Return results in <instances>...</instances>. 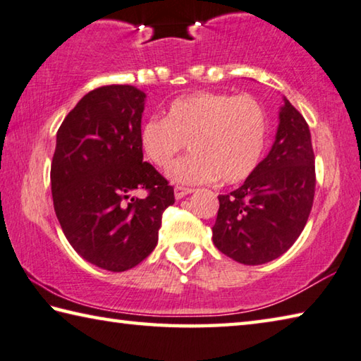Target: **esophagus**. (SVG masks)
<instances>
[{
  "label": "esophagus",
  "instance_id": "1",
  "mask_svg": "<svg viewBox=\"0 0 361 361\" xmlns=\"http://www.w3.org/2000/svg\"><path fill=\"white\" fill-rule=\"evenodd\" d=\"M192 192H193L192 188H188V187H176L174 188V197H176V200H180V198L187 197V195H190Z\"/></svg>",
  "mask_w": 361,
  "mask_h": 361
}]
</instances>
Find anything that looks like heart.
Here are the masks:
<instances>
[{
	"instance_id": "heart-1",
	"label": "heart",
	"mask_w": 361,
	"mask_h": 361,
	"mask_svg": "<svg viewBox=\"0 0 361 361\" xmlns=\"http://www.w3.org/2000/svg\"><path fill=\"white\" fill-rule=\"evenodd\" d=\"M268 128L267 109L250 94L197 92L176 98L164 118L145 120L139 145L155 166L164 169L188 142L193 154L168 171L176 182L203 184L219 179L222 184H238L260 163Z\"/></svg>"
}]
</instances>
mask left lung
Returning a JSON list of instances; mask_svg holds the SVG:
<instances>
[{"label":"left lung","mask_w":361,"mask_h":361,"mask_svg":"<svg viewBox=\"0 0 361 361\" xmlns=\"http://www.w3.org/2000/svg\"><path fill=\"white\" fill-rule=\"evenodd\" d=\"M315 157L305 117L287 98L269 154L244 184L219 195L212 241L243 264H263L292 247L305 230L315 192Z\"/></svg>","instance_id":"1"}]
</instances>
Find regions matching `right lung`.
Returning <instances> with one entry per match:
<instances>
[{"instance_id": "obj_1", "label": "right lung", "mask_w": 361, "mask_h": 361, "mask_svg": "<svg viewBox=\"0 0 361 361\" xmlns=\"http://www.w3.org/2000/svg\"><path fill=\"white\" fill-rule=\"evenodd\" d=\"M145 93L133 85L94 88L56 131L50 184L56 219L88 263L114 273L135 268L158 243L174 188L142 161ZM135 190L148 197L131 199Z\"/></svg>"}]
</instances>
